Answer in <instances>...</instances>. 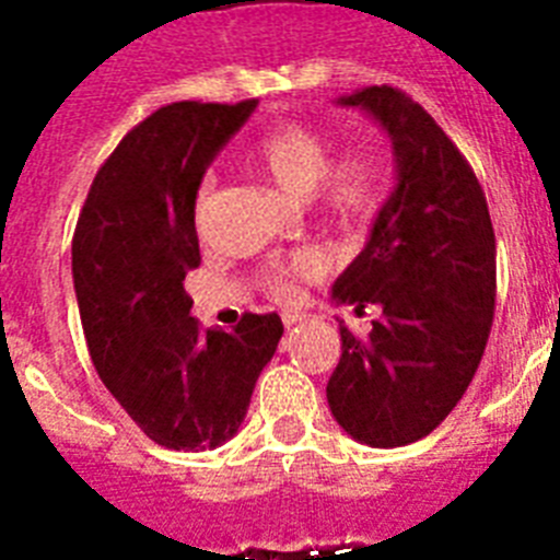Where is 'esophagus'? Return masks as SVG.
<instances>
[{
  "label": "esophagus",
  "instance_id": "obj_1",
  "mask_svg": "<svg viewBox=\"0 0 560 560\" xmlns=\"http://www.w3.org/2000/svg\"><path fill=\"white\" fill-rule=\"evenodd\" d=\"M281 319H284V328H288V331H290V328H296L299 323H305L307 314H284V316H281Z\"/></svg>",
  "mask_w": 560,
  "mask_h": 560
}]
</instances>
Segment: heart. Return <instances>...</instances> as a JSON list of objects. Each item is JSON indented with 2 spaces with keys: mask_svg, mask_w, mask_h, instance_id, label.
<instances>
[{
  "mask_svg": "<svg viewBox=\"0 0 560 560\" xmlns=\"http://www.w3.org/2000/svg\"><path fill=\"white\" fill-rule=\"evenodd\" d=\"M331 155V136L302 121L270 127L253 148L255 162L290 197H311L337 218L372 214L383 197L381 160L363 148L340 153L334 161ZM316 272L319 261L314 255H296L290 261L272 264L264 272V288L279 302H293L299 296V281L314 279Z\"/></svg>",
  "mask_w": 560,
  "mask_h": 560,
  "instance_id": "heart-1",
  "label": "heart"
}]
</instances>
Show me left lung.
<instances>
[{
	"label": "left lung",
	"instance_id": "1",
	"mask_svg": "<svg viewBox=\"0 0 560 560\" xmlns=\"http://www.w3.org/2000/svg\"><path fill=\"white\" fill-rule=\"evenodd\" d=\"M389 133L398 186L366 249L334 281V299L377 305L369 337L340 325L328 381L337 424L372 447L433 433L477 374L497 299V246L477 174L418 101L395 86L340 98Z\"/></svg>",
	"mask_w": 560,
	"mask_h": 560
}]
</instances>
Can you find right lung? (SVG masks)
<instances>
[{
    "mask_svg": "<svg viewBox=\"0 0 560 560\" xmlns=\"http://www.w3.org/2000/svg\"><path fill=\"white\" fill-rule=\"evenodd\" d=\"M258 101H177L136 125L92 179L72 237V276L92 366L113 398L171 451L237 433L276 354L279 314L235 331L191 316L186 272L200 264L194 202L206 165Z\"/></svg>",
    "mask_w": 560,
    "mask_h": 560,
    "instance_id": "obj_1",
    "label": "right lung"
}]
</instances>
